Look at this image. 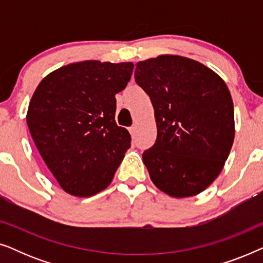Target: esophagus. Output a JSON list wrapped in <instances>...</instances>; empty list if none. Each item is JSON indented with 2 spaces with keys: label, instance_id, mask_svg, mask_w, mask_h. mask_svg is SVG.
<instances>
[{
  "label": "esophagus",
  "instance_id": "1",
  "mask_svg": "<svg viewBox=\"0 0 263 263\" xmlns=\"http://www.w3.org/2000/svg\"><path fill=\"white\" fill-rule=\"evenodd\" d=\"M129 132H130L132 136H135L136 135V132H138V128H136V125H133V127L129 128Z\"/></svg>",
  "mask_w": 263,
  "mask_h": 263
}]
</instances>
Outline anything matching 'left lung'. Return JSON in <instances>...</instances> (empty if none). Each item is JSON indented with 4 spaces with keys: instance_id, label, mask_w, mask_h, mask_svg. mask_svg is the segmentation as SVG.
<instances>
[{
    "instance_id": "8db88e82",
    "label": "left lung",
    "mask_w": 263,
    "mask_h": 263,
    "mask_svg": "<svg viewBox=\"0 0 263 263\" xmlns=\"http://www.w3.org/2000/svg\"><path fill=\"white\" fill-rule=\"evenodd\" d=\"M135 81L156 115L157 140L142 154L152 182L174 197L203 192L221 172L235 138L228 86L202 63L172 55L139 62Z\"/></svg>"
}]
</instances>
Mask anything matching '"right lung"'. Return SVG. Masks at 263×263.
<instances>
[{"instance_id":"obj_1","label":"right lung","mask_w":263,"mask_h":263,"mask_svg":"<svg viewBox=\"0 0 263 263\" xmlns=\"http://www.w3.org/2000/svg\"><path fill=\"white\" fill-rule=\"evenodd\" d=\"M133 69L132 62L71 63L43 79L32 96L26 117L32 139L70 195L105 189L130 147V134L115 121V96Z\"/></svg>"}]
</instances>
